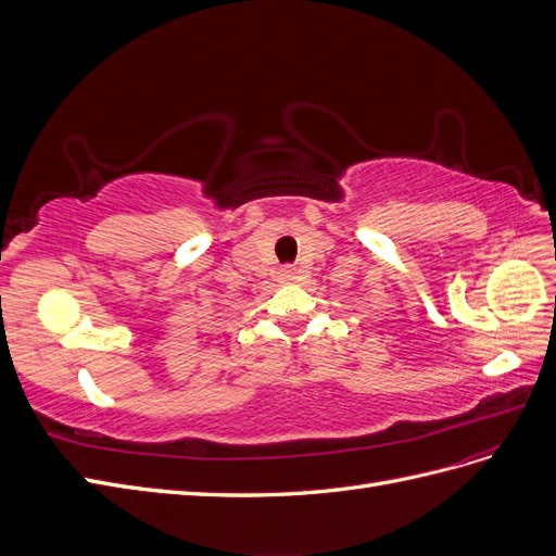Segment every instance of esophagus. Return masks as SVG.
<instances>
[{"instance_id":"esophagus-1","label":"esophagus","mask_w":556,"mask_h":556,"mask_svg":"<svg viewBox=\"0 0 556 556\" xmlns=\"http://www.w3.org/2000/svg\"><path fill=\"white\" fill-rule=\"evenodd\" d=\"M282 278H285V280H288V282H292V280L296 278V268H292V266H288V268H285V271H282Z\"/></svg>"}]
</instances>
